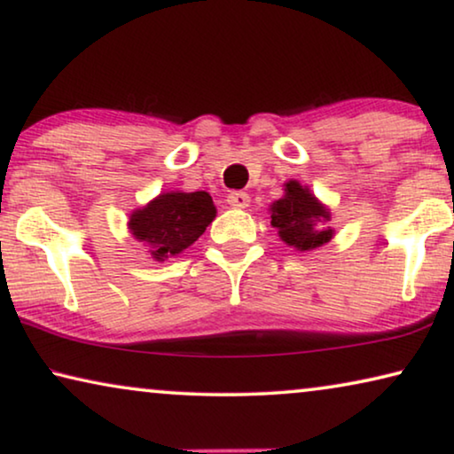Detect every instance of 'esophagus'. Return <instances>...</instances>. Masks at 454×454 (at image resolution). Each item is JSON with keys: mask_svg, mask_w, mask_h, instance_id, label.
Masks as SVG:
<instances>
[{"mask_svg": "<svg viewBox=\"0 0 454 454\" xmlns=\"http://www.w3.org/2000/svg\"><path fill=\"white\" fill-rule=\"evenodd\" d=\"M227 202L231 204L233 208H246L247 204H250V194H247V192H231V194L227 196Z\"/></svg>", "mask_w": 454, "mask_h": 454, "instance_id": "1", "label": "esophagus"}]
</instances>
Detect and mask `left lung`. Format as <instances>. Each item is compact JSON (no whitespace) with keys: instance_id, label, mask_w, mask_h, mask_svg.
Instances as JSON below:
<instances>
[{"instance_id":"obj_1","label":"left lung","mask_w":454,"mask_h":454,"mask_svg":"<svg viewBox=\"0 0 454 454\" xmlns=\"http://www.w3.org/2000/svg\"><path fill=\"white\" fill-rule=\"evenodd\" d=\"M270 223L278 229V235L287 246L306 252L326 244L333 238L328 210L297 182L285 185V196L272 204Z\"/></svg>"}]
</instances>
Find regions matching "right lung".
Instances as JSON below:
<instances>
[{"mask_svg":"<svg viewBox=\"0 0 454 454\" xmlns=\"http://www.w3.org/2000/svg\"><path fill=\"white\" fill-rule=\"evenodd\" d=\"M216 215V208L207 192H169L136 210L129 219V229L138 241L151 246L157 260L176 256L200 238Z\"/></svg>","mask_w":454,"mask_h":454,"instance_id":"1","label":"right lung"}]
</instances>
